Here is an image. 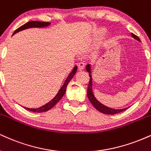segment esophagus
I'll list each match as a JSON object with an SVG mask.
<instances>
[{"label": "esophagus", "mask_w": 151, "mask_h": 151, "mask_svg": "<svg viewBox=\"0 0 151 151\" xmlns=\"http://www.w3.org/2000/svg\"><path fill=\"white\" fill-rule=\"evenodd\" d=\"M83 68H84V63H79L78 64V69H79V70H82Z\"/></svg>", "instance_id": "esophagus-1"}]
</instances>
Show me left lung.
Segmentation results:
<instances>
[{"label":"left lung","instance_id":"8db88e82","mask_svg":"<svg viewBox=\"0 0 151 151\" xmlns=\"http://www.w3.org/2000/svg\"><path fill=\"white\" fill-rule=\"evenodd\" d=\"M132 36L134 38V39H137L139 41H140V39L137 35H135V34L132 33ZM86 70L88 71L89 73H91L89 65H86ZM89 77H90V79H89V82H88V88H87V96H88V99L90 101V102L92 103V105H93L94 108H95L96 110H98L99 112H103V113L104 114H107V115H115V114H117L122 111H124L125 110L127 109V108H124V109H121V110H115V109L108 108V107L105 106V105H102L101 103L99 102V101L96 99V98L94 97L93 93H92V79H91V75L90 74H89Z\"/></svg>","mask_w":151,"mask_h":151}]
</instances>
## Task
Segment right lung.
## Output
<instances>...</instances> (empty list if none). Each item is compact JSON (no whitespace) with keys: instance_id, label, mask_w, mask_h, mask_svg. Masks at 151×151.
<instances>
[{"instance_id":"1","label":"right lung","mask_w":151,"mask_h":151,"mask_svg":"<svg viewBox=\"0 0 151 151\" xmlns=\"http://www.w3.org/2000/svg\"><path fill=\"white\" fill-rule=\"evenodd\" d=\"M50 24V23L47 22H39V21H30L24 24L21 26L20 27L17 29L14 32V33L12 35H14V34H16L17 32H19V31L26 29L28 28H32V27H47ZM77 70V66H75L73 68L72 72H70V75L68 76V78L65 80L64 84L63 85V86L61 87V88L60 89L58 93H57V95L55 96V97L53 99H52L50 102H48V103H46V105H43V106L40 107L39 108H25L26 110H30V111L34 112H46L48 110L51 109L52 107H54L56 103H57L58 101L60 100L63 96H64V94L65 93V91H66V88H67V86H68V83L70 82V81L72 79V78L74 77V74L76 73Z\"/></svg>"}]
</instances>
